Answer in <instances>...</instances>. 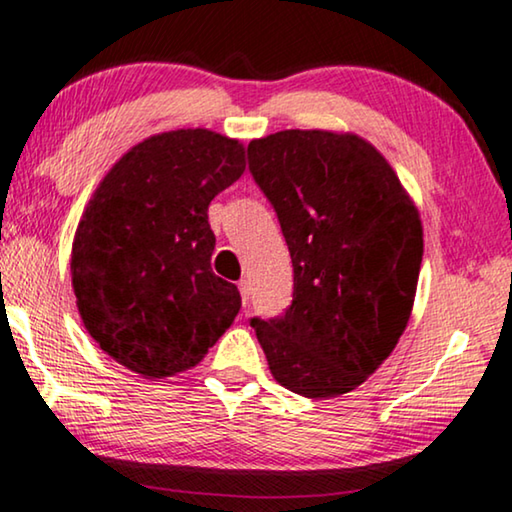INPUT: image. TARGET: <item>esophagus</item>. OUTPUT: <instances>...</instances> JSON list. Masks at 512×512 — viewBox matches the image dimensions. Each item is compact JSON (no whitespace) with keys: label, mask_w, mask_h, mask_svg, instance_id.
I'll return each mask as SVG.
<instances>
[{"label":"esophagus","mask_w":512,"mask_h":512,"mask_svg":"<svg viewBox=\"0 0 512 512\" xmlns=\"http://www.w3.org/2000/svg\"><path fill=\"white\" fill-rule=\"evenodd\" d=\"M239 292H241L243 305H248V301H250V282L248 280H241L239 282Z\"/></svg>","instance_id":"34e87169"}]
</instances>
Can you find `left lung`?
Here are the masks:
<instances>
[{"label": "left lung", "instance_id": "1", "mask_svg": "<svg viewBox=\"0 0 512 512\" xmlns=\"http://www.w3.org/2000/svg\"><path fill=\"white\" fill-rule=\"evenodd\" d=\"M248 167L294 266L292 305L250 319L271 375L303 398L354 391L407 329L423 259L414 202L352 133L266 135L248 144Z\"/></svg>", "mask_w": 512, "mask_h": 512}]
</instances>
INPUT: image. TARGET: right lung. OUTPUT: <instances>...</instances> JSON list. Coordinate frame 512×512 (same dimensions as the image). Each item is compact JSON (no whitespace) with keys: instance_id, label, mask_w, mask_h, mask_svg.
<instances>
[{"instance_id":"add662e5","label":"right lung","mask_w":512,"mask_h":512,"mask_svg":"<svg viewBox=\"0 0 512 512\" xmlns=\"http://www.w3.org/2000/svg\"><path fill=\"white\" fill-rule=\"evenodd\" d=\"M243 170L239 140L186 128L135 144L96 188L73 241V292L124 368L147 379L193 368L239 315V289L211 271L207 211Z\"/></svg>"}]
</instances>
